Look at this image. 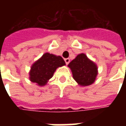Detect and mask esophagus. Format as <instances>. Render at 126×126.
I'll return each mask as SVG.
<instances>
[{
    "instance_id": "obj_1",
    "label": "esophagus",
    "mask_w": 126,
    "mask_h": 126,
    "mask_svg": "<svg viewBox=\"0 0 126 126\" xmlns=\"http://www.w3.org/2000/svg\"><path fill=\"white\" fill-rule=\"evenodd\" d=\"M65 62L66 65H68L70 62V59L69 58H66V59H65Z\"/></svg>"
}]
</instances>
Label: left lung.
<instances>
[{"label":"left lung","instance_id":"obj_1","mask_svg":"<svg viewBox=\"0 0 126 126\" xmlns=\"http://www.w3.org/2000/svg\"><path fill=\"white\" fill-rule=\"evenodd\" d=\"M74 79L81 86H87L94 82L98 74L96 65L87 56L81 53L68 65Z\"/></svg>","mask_w":126,"mask_h":126}]
</instances>
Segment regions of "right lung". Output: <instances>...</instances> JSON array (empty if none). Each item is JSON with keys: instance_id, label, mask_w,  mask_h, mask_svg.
Returning a JSON list of instances; mask_svg holds the SVG:
<instances>
[{"instance_id": "right-lung-1", "label": "right lung", "mask_w": 126, "mask_h": 126, "mask_svg": "<svg viewBox=\"0 0 126 126\" xmlns=\"http://www.w3.org/2000/svg\"><path fill=\"white\" fill-rule=\"evenodd\" d=\"M65 65V62L61 56L46 52L32 65L30 79L40 86H43L52 78L56 69Z\"/></svg>"}]
</instances>
